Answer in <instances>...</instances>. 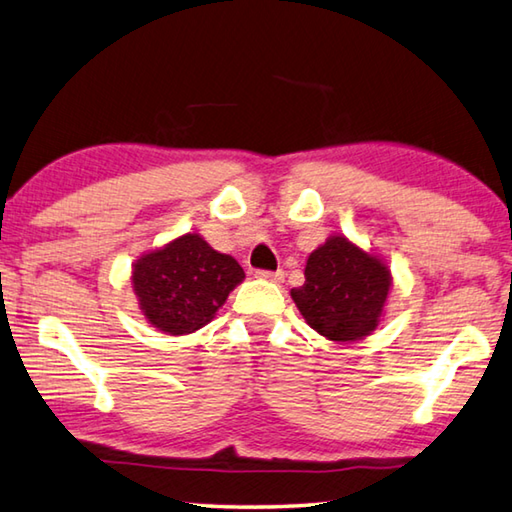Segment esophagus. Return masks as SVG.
I'll use <instances>...</instances> for the list:
<instances>
[{
  "label": "esophagus",
  "mask_w": 512,
  "mask_h": 512,
  "mask_svg": "<svg viewBox=\"0 0 512 512\" xmlns=\"http://www.w3.org/2000/svg\"><path fill=\"white\" fill-rule=\"evenodd\" d=\"M259 280H266V282H282L284 280V271H257L255 273Z\"/></svg>",
  "instance_id": "obj_1"
}]
</instances>
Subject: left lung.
I'll use <instances>...</instances> for the list:
<instances>
[{"mask_svg":"<svg viewBox=\"0 0 512 512\" xmlns=\"http://www.w3.org/2000/svg\"><path fill=\"white\" fill-rule=\"evenodd\" d=\"M304 280L291 288V297L306 324L327 340H362L383 320L392 271L345 235H333L313 250Z\"/></svg>","mask_w":512,"mask_h":512,"instance_id":"left-lung-1","label":"left lung"}]
</instances>
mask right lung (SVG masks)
I'll use <instances>...</instances> for the list:
<instances>
[{"mask_svg":"<svg viewBox=\"0 0 512 512\" xmlns=\"http://www.w3.org/2000/svg\"><path fill=\"white\" fill-rule=\"evenodd\" d=\"M244 277L235 257L219 253L197 232L150 250L132 266L138 309L167 336L206 327Z\"/></svg>","mask_w":512,"mask_h":512,"instance_id":"obj_1","label":"right lung"}]
</instances>
